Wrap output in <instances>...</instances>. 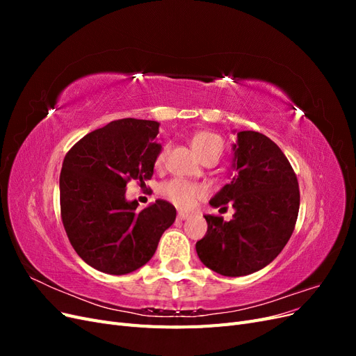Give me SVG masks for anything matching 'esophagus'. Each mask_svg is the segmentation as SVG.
<instances>
[{"instance_id":"esophagus-1","label":"esophagus","mask_w":356,"mask_h":356,"mask_svg":"<svg viewBox=\"0 0 356 356\" xmlns=\"http://www.w3.org/2000/svg\"><path fill=\"white\" fill-rule=\"evenodd\" d=\"M187 218H190V213H186V212H178V220L184 221V220H187Z\"/></svg>"}]
</instances>
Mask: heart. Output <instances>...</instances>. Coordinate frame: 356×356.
I'll list each match as a JSON object with an SVG mask.
<instances>
[{"label": "heart", "instance_id": "obj_1", "mask_svg": "<svg viewBox=\"0 0 356 356\" xmlns=\"http://www.w3.org/2000/svg\"><path fill=\"white\" fill-rule=\"evenodd\" d=\"M191 147L196 154L204 160L208 157L220 159L224 152V143L221 136L212 132H197L191 138ZM168 147L161 148L156 157V168H161L166 160ZM161 195L172 204H175L178 209L191 211L195 209L197 202L207 196V187L199 184V182H191L186 179H170L161 188Z\"/></svg>", "mask_w": 356, "mask_h": 356}]
</instances>
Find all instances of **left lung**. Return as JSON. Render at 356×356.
Masks as SVG:
<instances>
[{"instance_id":"8db88e82","label":"left lung","mask_w":356,"mask_h":356,"mask_svg":"<svg viewBox=\"0 0 356 356\" xmlns=\"http://www.w3.org/2000/svg\"><path fill=\"white\" fill-rule=\"evenodd\" d=\"M236 175L211 199L215 208L230 203V221L204 215L208 232L196 243L200 261L222 276L251 275L272 263L294 232L300 190L297 175L270 138L238 132L233 145Z\"/></svg>"}]
</instances>
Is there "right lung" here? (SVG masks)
I'll return each mask as SVG.
<instances>
[{"label": "right lung", "instance_id": "right-lung-1", "mask_svg": "<svg viewBox=\"0 0 356 356\" xmlns=\"http://www.w3.org/2000/svg\"><path fill=\"white\" fill-rule=\"evenodd\" d=\"M157 134V122L122 118L83 136L63 159V229L75 252L96 270H136L152 260L161 234L175 221L177 209L166 200L138 211L136 200L124 199L129 181L152 179L161 149Z\"/></svg>", "mask_w": 356, "mask_h": 356}]
</instances>
